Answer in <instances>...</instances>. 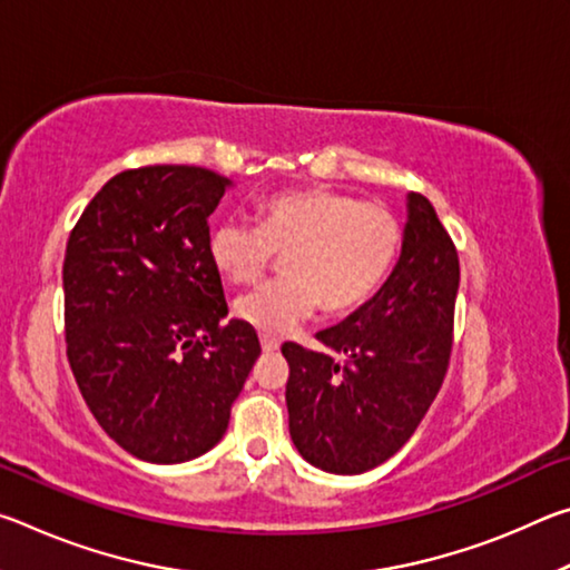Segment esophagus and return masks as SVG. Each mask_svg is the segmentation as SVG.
Masks as SVG:
<instances>
[{
	"instance_id": "esophagus-1",
	"label": "esophagus",
	"mask_w": 570,
	"mask_h": 570,
	"mask_svg": "<svg viewBox=\"0 0 570 570\" xmlns=\"http://www.w3.org/2000/svg\"><path fill=\"white\" fill-rule=\"evenodd\" d=\"M262 346H264V352H276L278 340H274V336H268V334H262Z\"/></svg>"
}]
</instances>
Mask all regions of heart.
Segmentation results:
<instances>
[{
    "mask_svg": "<svg viewBox=\"0 0 570 570\" xmlns=\"http://www.w3.org/2000/svg\"><path fill=\"white\" fill-rule=\"evenodd\" d=\"M402 248L392 210L330 188L274 193L256 206V226L224 220L208 236V258L228 284H254L284 254L286 276L234 304L240 322L264 334H286L316 308L344 316L387 282Z\"/></svg>",
    "mask_w": 570,
    "mask_h": 570,
    "instance_id": "obj_1",
    "label": "heart"
}]
</instances>
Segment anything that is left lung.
Returning a JSON list of instances; mask_svg holds the SVG:
<instances>
[{
	"mask_svg": "<svg viewBox=\"0 0 570 570\" xmlns=\"http://www.w3.org/2000/svg\"><path fill=\"white\" fill-rule=\"evenodd\" d=\"M460 258L435 208L407 196L400 262L370 302L316 334L322 352L284 342L288 432L306 462L360 475L417 430L445 380Z\"/></svg>",
	"mask_w": 570,
	"mask_h": 570,
	"instance_id": "8db88e82",
	"label": "left lung"
}]
</instances>
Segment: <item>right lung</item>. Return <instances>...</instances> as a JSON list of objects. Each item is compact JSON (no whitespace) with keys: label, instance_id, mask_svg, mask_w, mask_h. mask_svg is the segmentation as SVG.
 I'll list each match as a JSON object with an SVG mask.
<instances>
[{"label":"right lung","instance_id":"1","mask_svg":"<svg viewBox=\"0 0 570 570\" xmlns=\"http://www.w3.org/2000/svg\"><path fill=\"white\" fill-rule=\"evenodd\" d=\"M230 180L198 166L110 178L77 220L62 266L77 387L130 455L170 465L224 438L262 354L208 258V216Z\"/></svg>","mask_w":570,"mask_h":570}]
</instances>
